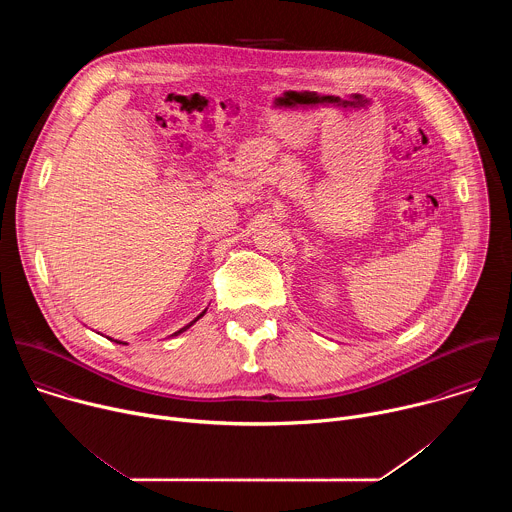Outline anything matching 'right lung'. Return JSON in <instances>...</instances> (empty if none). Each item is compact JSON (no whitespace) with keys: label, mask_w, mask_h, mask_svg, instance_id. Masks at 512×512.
<instances>
[{"label":"right lung","mask_w":512,"mask_h":512,"mask_svg":"<svg viewBox=\"0 0 512 512\" xmlns=\"http://www.w3.org/2000/svg\"><path fill=\"white\" fill-rule=\"evenodd\" d=\"M204 314H206V310H204V312H202V314H200V316H196V318H194V320H192V322H190V324H186V326H184V328H180V330H178V332H174V334H172V336H178V334H182V332H186V330H188V328H190V326H192V324H194V322H198V320H200V318H202V316H204ZM113 342H117V340H113ZM119 344H125V342H119Z\"/></svg>","instance_id":"1"}]
</instances>
